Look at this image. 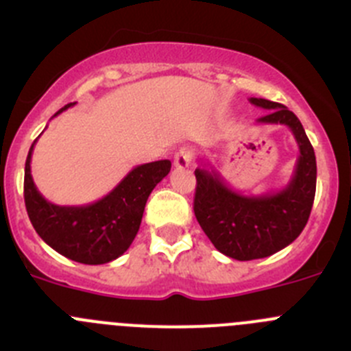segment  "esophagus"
Returning <instances> with one entry per match:
<instances>
[{
  "mask_svg": "<svg viewBox=\"0 0 351 351\" xmlns=\"http://www.w3.org/2000/svg\"><path fill=\"white\" fill-rule=\"evenodd\" d=\"M192 159H194V149L182 147L175 156V166L176 168H186V166H191Z\"/></svg>",
  "mask_w": 351,
  "mask_h": 351,
  "instance_id": "1",
  "label": "esophagus"
}]
</instances>
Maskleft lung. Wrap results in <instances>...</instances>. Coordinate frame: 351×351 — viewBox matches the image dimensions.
I'll return each instance as SVG.
<instances>
[{"instance_id":"8db88e82","label":"left lung","mask_w":351,"mask_h":351,"mask_svg":"<svg viewBox=\"0 0 351 351\" xmlns=\"http://www.w3.org/2000/svg\"><path fill=\"white\" fill-rule=\"evenodd\" d=\"M250 101L268 110L256 124L289 128L300 156L289 183L279 192L263 195L235 192L215 168L195 169V218L216 250L239 261L267 258L289 245L308 221L317 185L315 152L294 112L265 98Z\"/></svg>"}]
</instances>
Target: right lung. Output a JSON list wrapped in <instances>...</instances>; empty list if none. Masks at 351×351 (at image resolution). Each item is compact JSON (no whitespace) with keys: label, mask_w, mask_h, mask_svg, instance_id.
I'll return each mask as SVG.
<instances>
[{"label":"right lung","mask_w":351,"mask_h":351,"mask_svg":"<svg viewBox=\"0 0 351 351\" xmlns=\"http://www.w3.org/2000/svg\"><path fill=\"white\" fill-rule=\"evenodd\" d=\"M74 104L62 107L55 116ZM34 143L25 160L24 199L29 220L39 237L62 256L84 265L109 263L126 253L138 234L147 199L154 186L169 173L171 160H154L136 166L97 202L57 206L39 194L32 180L31 157Z\"/></svg>","instance_id":"right-lung-1"}]
</instances>
